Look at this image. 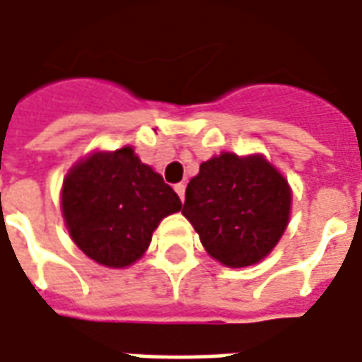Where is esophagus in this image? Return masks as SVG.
<instances>
[{"label": "esophagus", "instance_id": "34e87169", "mask_svg": "<svg viewBox=\"0 0 362 362\" xmlns=\"http://www.w3.org/2000/svg\"><path fill=\"white\" fill-rule=\"evenodd\" d=\"M174 189H176V194L180 196L182 202H184V194H186V186H184V184H176V186H174Z\"/></svg>", "mask_w": 362, "mask_h": 362}]
</instances>
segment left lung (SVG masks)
<instances>
[{
    "instance_id": "obj_1",
    "label": "left lung",
    "mask_w": 362,
    "mask_h": 362,
    "mask_svg": "<svg viewBox=\"0 0 362 362\" xmlns=\"http://www.w3.org/2000/svg\"><path fill=\"white\" fill-rule=\"evenodd\" d=\"M290 209L292 188L264 156L221 153L199 164L188 182L182 216L211 259L243 269L269 257Z\"/></svg>"
}]
</instances>
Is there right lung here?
Segmentation results:
<instances>
[{
	"instance_id": "right-lung-1",
	"label": "right lung",
	"mask_w": 362,
	"mask_h": 362,
	"mask_svg": "<svg viewBox=\"0 0 362 362\" xmlns=\"http://www.w3.org/2000/svg\"><path fill=\"white\" fill-rule=\"evenodd\" d=\"M62 217L76 247L102 267L137 262L166 216L182 209L178 194L133 146L93 151L68 170Z\"/></svg>"
}]
</instances>
